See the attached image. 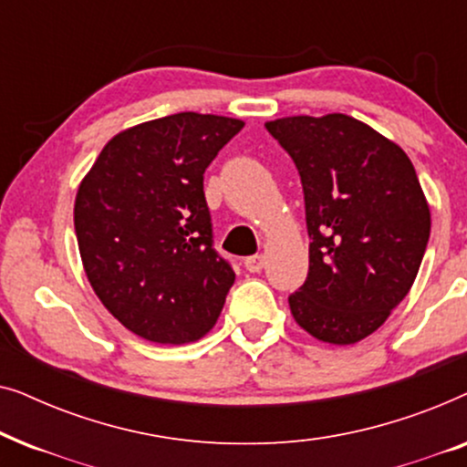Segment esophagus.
Returning <instances> with one entry per match:
<instances>
[{
	"mask_svg": "<svg viewBox=\"0 0 467 467\" xmlns=\"http://www.w3.org/2000/svg\"><path fill=\"white\" fill-rule=\"evenodd\" d=\"M244 267L251 274H257L265 267V257L264 254H253V257H246L244 259Z\"/></svg>",
	"mask_w": 467,
	"mask_h": 467,
	"instance_id": "1",
	"label": "esophagus"
}]
</instances>
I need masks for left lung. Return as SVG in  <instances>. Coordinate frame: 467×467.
Returning <instances> with one entry per match:
<instances>
[{"instance_id": "1", "label": "left lung", "mask_w": 467, "mask_h": 467, "mask_svg": "<svg viewBox=\"0 0 467 467\" xmlns=\"http://www.w3.org/2000/svg\"><path fill=\"white\" fill-rule=\"evenodd\" d=\"M265 130L302 178L308 278L289 296L317 340L355 344L408 296L430 242V206L404 150L347 114L286 117Z\"/></svg>"}]
</instances>
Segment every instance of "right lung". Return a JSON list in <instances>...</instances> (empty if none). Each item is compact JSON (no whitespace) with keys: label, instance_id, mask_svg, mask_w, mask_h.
Instances as JSON below:
<instances>
[{"label":"right lung","instance_id":"1","mask_svg":"<svg viewBox=\"0 0 467 467\" xmlns=\"http://www.w3.org/2000/svg\"><path fill=\"white\" fill-rule=\"evenodd\" d=\"M244 123L178 112L120 131L82 181L74 229L101 304L157 344L214 327L235 272L213 240L203 171Z\"/></svg>","mask_w":467,"mask_h":467}]
</instances>
